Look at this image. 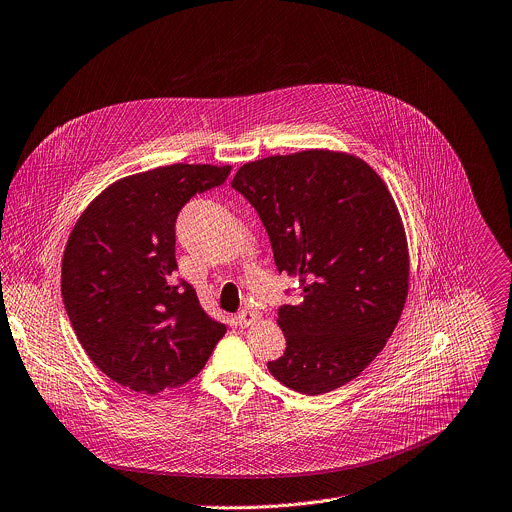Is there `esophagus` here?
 <instances>
[{"instance_id": "1", "label": "esophagus", "mask_w": 512, "mask_h": 512, "mask_svg": "<svg viewBox=\"0 0 512 512\" xmlns=\"http://www.w3.org/2000/svg\"><path fill=\"white\" fill-rule=\"evenodd\" d=\"M258 320V314L254 312V310H250V308H246V310H242L238 316H236V324L240 326V328H246V326H250V324H254Z\"/></svg>"}]
</instances>
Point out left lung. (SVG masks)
Returning <instances> with one entry per match:
<instances>
[{"instance_id":"left-lung-1","label":"left lung","mask_w":512,"mask_h":512,"mask_svg":"<svg viewBox=\"0 0 512 512\" xmlns=\"http://www.w3.org/2000/svg\"><path fill=\"white\" fill-rule=\"evenodd\" d=\"M232 188L258 212L278 272L286 350L268 370L316 396L356 378L384 348L408 292L402 222L380 176L350 154L306 150L244 164Z\"/></svg>"}]
</instances>
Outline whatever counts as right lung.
<instances>
[{
    "mask_svg": "<svg viewBox=\"0 0 512 512\" xmlns=\"http://www.w3.org/2000/svg\"><path fill=\"white\" fill-rule=\"evenodd\" d=\"M230 166L172 164L128 176L80 216L62 262V298L92 362L142 394L176 388L208 362L226 326L176 278V220Z\"/></svg>",
    "mask_w": 512,
    "mask_h": 512,
    "instance_id": "1",
    "label": "right lung"
}]
</instances>
